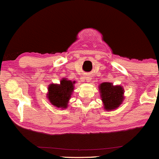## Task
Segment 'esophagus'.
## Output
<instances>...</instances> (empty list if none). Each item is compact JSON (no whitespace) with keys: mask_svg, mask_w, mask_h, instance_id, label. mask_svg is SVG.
Returning <instances> with one entry per match:
<instances>
[{"mask_svg":"<svg viewBox=\"0 0 159 159\" xmlns=\"http://www.w3.org/2000/svg\"><path fill=\"white\" fill-rule=\"evenodd\" d=\"M87 80L89 81H90V78H89V77L87 78Z\"/></svg>","mask_w":159,"mask_h":159,"instance_id":"34e87169","label":"esophagus"}]
</instances>
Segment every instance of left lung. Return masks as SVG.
Returning <instances> with one entry per match:
<instances>
[{"instance_id": "left-lung-1", "label": "left lung", "mask_w": 159, "mask_h": 159, "mask_svg": "<svg viewBox=\"0 0 159 159\" xmlns=\"http://www.w3.org/2000/svg\"><path fill=\"white\" fill-rule=\"evenodd\" d=\"M98 90L103 103V108L107 111L116 110L125 98V91L121 85H114L111 82L105 81L98 85Z\"/></svg>"}]
</instances>
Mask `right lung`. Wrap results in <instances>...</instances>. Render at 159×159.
I'll list each match as a JSON object with an SVG mask.
<instances>
[{
    "instance_id": "add662e5",
    "label": "right lung",
    "mask_w": 159,
    "mask_h": 159,
    "mask_svg": "<svg viewBox=\"0 0 159 159\" xmlns=\"http://www.w3.org/2000/svg\"><path fill=\"white\" fill-rule=\"evenodd\" d=\"M75 84V81L63 78L60 84H49L46 94L49 102L57 108H67L69 101L74 91Z\"/></svg>"
}]
</instances>
